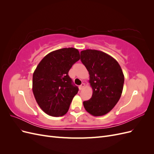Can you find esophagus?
I'll return each mask as SVG.
<instances>
[{
  "label": "esophagus",
  "mask_w": 154,
  "mask_h": 154,
  "mask_svg": "<svg viewBox=\"0 0 154 154\" xmlns=\"http://www.w3.org/2000/svg\"><path fill=\"white\" fill-rule=\"evenodd\" d=\"M84 87H85V83H82V84L79 86V88H80V90H82L83 88H84Z\"/></svg>",
  "instance_id": "obj_1"
}]
</instances>
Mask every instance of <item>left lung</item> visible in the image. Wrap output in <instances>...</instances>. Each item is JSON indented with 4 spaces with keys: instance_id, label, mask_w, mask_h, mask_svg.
I'll return each instance as SVG.
<instances>
[{
    "instance_id": "left-lung-1",
    "label": "left lung",
    "mask_w": 154,
    "mask_h": 154,
    "mask_svg": "<svg viewBox=\"0 0 154 154\" xmlns=\"http://www.w3.org/2000/svg\"><path fill=\"white\" fill-rule=\"evenodd\" d=\"M80 54L93 90L92 97L83 101V106L92 116H103L114 108L122 96L125 80L122 69L114 58L102 51L87 49Z\"/></svg>"
}]
</instances>
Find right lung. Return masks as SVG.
I'll use <instances>...</instances> for the list:
<instances>
[{"label": "right lung", "instance_id": "1", "mask_svg": "<svg viewBox=\"0 0 154 154\" xmlns=\"http://www.w3.org/2000/svg\"><path fill=\"white\" fill-rule=\"evenodd\" d=\"M80 58L78 49L63 48L51 52L38 63L32 75V92L45 113L59 117L67 112L78 92L68 73Z\"/></svg>", "mask_w": 154, "mask_h": 154}]
</instances>
